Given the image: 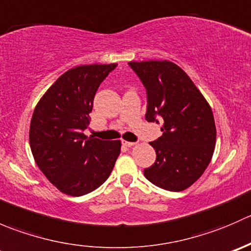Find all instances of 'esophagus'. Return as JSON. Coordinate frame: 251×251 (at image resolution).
<instances>
[{"instance_id": "34e87169", "label": "esophagus", "mask_w": 251, "mask_h": 251, "mask_svg": "<svg viewBox=\"0 0 251 251\" xmlns=\"http://www.w3.org/2000/svg\"><path fill=\"white\" fill-rule=\"evenodd\" d=\"M121 143H123V146H125V147H132L133 144H135L133 142H128V141H123Z\"/></svg>"}]
</instances>
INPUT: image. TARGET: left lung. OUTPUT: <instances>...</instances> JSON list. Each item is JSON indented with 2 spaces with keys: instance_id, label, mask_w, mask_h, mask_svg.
Instances as JSON below:
<instances>
[{
  "instance_id": "obj_1",
  "label": "left lung",
  "mask_w": 251,
  "mask_h": 251,
  "mask_svg": "<svg viewBox=\"0 0 251 251\" xmlns=\"http://www.w3.org/2000/svg\"><path fill=\"white\" fill-rule=\"evenodd\" d=\"M128 65L146 87V120L163 123V135L151 142L155 163L144 169V177L166 191H183L203 175L214 154L216 127L211 108L175 63L148 60Z\"/></svg>"
}]
</instances>
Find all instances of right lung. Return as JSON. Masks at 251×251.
I'll list each match as a JSON object with an SVG mask.
<instances>
[{
	"instance_id": "right-lung-1",
	"label": "right lung",
	"mask_w": 251,
	"mask_h": 251,
	"mask_svg": "<svg viewBox=\"0 0 251 251\" xmlns=\"http://www.w3.org/2000/svg\"><path fill=\"white\" fill-rule=\"evenodd\" d=\"M118 64L80 65L50 86L35 108L30 147L40 170L63 193L80 197L104 183L120 154V141L87 137L98 87Z\"/></svg>"
}]
</instances>
